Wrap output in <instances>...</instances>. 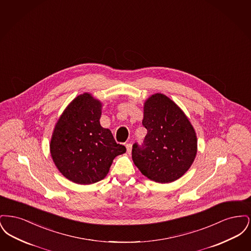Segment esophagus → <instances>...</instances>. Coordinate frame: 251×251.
Masks as SVG:
<instances>
[{
  "label": "esophagus",
  "instance_id": "1",
  "mask_svg": "<svg viewBox=\"0 0 251 251\" xmlns=\"http://www.w3.org/2000/svg\"><path fill=\"white\" fill-rule=\"evenodd\" d=\"M126 149H127V152L130 154L131 152V144H127L126 145Z\"/></svg>",
  "mask_w": 251,
  "mask_h": 251
}]
</instances>
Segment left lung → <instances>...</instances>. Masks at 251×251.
I'll use <instances>...</instances> for the list:
<instances>
[{"label": "left lung", "instance_id": "1", "mask_svg": "<svg viewBox=\"0 0 251 251\" xmlns=\"http://www.w3.org/2000/svg\"><path fill=\"white\" fill-rule=\"evenodd\" d=\"M144 144H133L134 165L160 183L179 179L192 166L198 149L196 131L182 110L168 97L151 95L144 103Z\"/></svg>", "mask_w": 251, "mask_h": 251}]
</instances>
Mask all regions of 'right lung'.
Listing matches in <instances>:
<instances>
[{
  "label": "right lung",
  "mask_w": 251,
  "mask_h": 251,
  "mask_svg": "<svg viewBox=\"0 0 251 251\" xmlns=\"http://www.w3.org/2000/svg\"><path fill=\"white\" fill-rule=\"evenodd\" d=\"M101 102L91 94L76 97L55 124L50 155L63 176L78 184L106 177L115 157L126 152L109 129L100 124Z\"/></svg>",
  "instance_id": "right-lung-1"
}]
</instances>
